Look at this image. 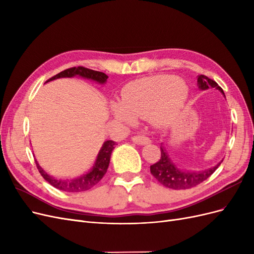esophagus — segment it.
Masks as SVG:
<instances>
[{"label":"esophagus","mask_w":254,"mask_h":254,"mask_svg":"<svg viewBox=\"0 0 254 254\" xmlns=\"http://www.w3.org/2000/svg\"><path fill=\"white\" fill-rule=\"evenodd\" d=\"M132 141H133L134 143H136V144H139V145H144V144H147V143L150 142V140L148 139V137L143 135V134L134 135V136L132 137Z\"/></svg>","instance_id":"esophagus-1"}]
</instances>
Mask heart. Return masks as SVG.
<instances>
[{
	"instance_id": "heart-1",
	"label": "heart",
	"mask_w": 254,
	"mask_h": 254,
	"mask_svg": "<svg viewBox=\"0 0 254 254\" xmlns=\"http://www.w3.org/2000/svg\"><path fill=\"white\" fill-rule=\"evenodd\" d=\"M189 96L188 86L174 75H156L129 82L121 92L122 103H112L118 120L132 124L135 117L152 126H170L178 117Z\"/></svg>"
}]
</instances>
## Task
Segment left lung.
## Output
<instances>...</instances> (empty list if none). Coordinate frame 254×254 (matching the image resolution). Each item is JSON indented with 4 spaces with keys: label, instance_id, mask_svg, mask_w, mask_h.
Masks as SVG:
<instances>
[{
    "label": "left lung",
    "instance_id": "left-lung-1",
    "mask_svg": "<svg viewBox=\"0 0 254 254\" xmlns=\"http://www.w3.org/2000/svg\"><path fill=\"white\" fill-rule=\"evenodd\" d=\"M197 86L200 90H206L211 88H216L219 90L222 95L225 96L224 91L218 86L217 82L206 77L204 75H199L197 78ZM161 149V157L158 162L155 164L150 165V173L155 177V178L164 186L165 188L173 189V190H186L194 188L198 184H200L204 180H206L209 177L217 170V167L221 164L219 162L217 165L214 167L207 168L204 171H199V172H190V171H184L180 170L179 167H177L173 163L171 158L168 157L166 149L164 146H160Z\"/></svg>",
    "mask_w": 254,
    "mask_h": 254
}]
</instances>
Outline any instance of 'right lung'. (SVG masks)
<instances>
[{"instance_id": "right-lung-1", "label": "right lung", "mask_w": 254, "mask_h": 254, "mask_svg": "<svg viewBox=\"0 0 254 254\" xmlns=\"http://www.w3.org/2000/svg\"><path fill=\"white\" fill-rule=\"evenodd\" d=\"M74 76H80L82 78H87L91 79L93 81H96L101 84H104L107 81V76L103 72H98V71H93L90 70V68L83 67V66H74L66 68V70L58 73L57 75L53 76L52 78L47 80L45 82H49L51 80H55L58 78H71L74 77ZM115 145H117V142L114 141H106L101 150H99L97 158L95 160V163L92 167V170L88 172L87 174H84L80 177H77V178H73V179H57L55 177L50 176L47 172H45L43 168L38 164L37 160L36 161V165L38 171L41 174L43 178L47 180L51 186L54 188H56L60 190L64 191H68V193H78V191H84L88 190L90 189L93 188L94 186L102 180L105 174L107 173V170H108V166L110 163V158H111V153L112 150L114 149Z\"/></svg>"}]
</instances>
